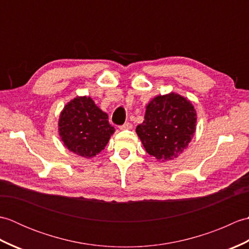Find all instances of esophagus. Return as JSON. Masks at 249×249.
Wrapping results in <instances>:
<instances>
[{
	"label": "esophagus",
	"instance_id": "1",
	"mask_svg": "<svg viewBox=\"0 0 249 249\" xmlns=\"http://www.w3.org/2000/svg\"><path fill=\"white\" fill-rule=\"evenodd\" d=\"M131 128H133V124L129 123V122H127V123H125V124L120 126V129H122V130H124V129H131Z\"/></svg>",
	"mask_w": 249,
	"mask_h": 249
}]
</instances>
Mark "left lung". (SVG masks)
Listing matches in <instances>:
<instances>
[{"instance_id":"1","label":"left lung","mask_w":249,"mask_h":249,"mask_svg":"<svg viewBox=\"0 0 249 249\" xmlns=\"http://www.w3.org/2000/svg\"><path fill=\"white\" fill-rule=\"evenodd\" d=\"M197 114L181 95H160L146 106L144 121L136 128L145 151L158 160H170L186 149L196 130Z\"/></svg>"}]
</instances>
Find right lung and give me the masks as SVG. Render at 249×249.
Returning <instances> with one entry per match:
<instances>
[{
  "instance_id": "add662e5",
  "label": "right lung",
  "mask_w": 249,
  "mask_h": 249,
  "mask_svg": "<svg viewBox=\"0 0 249 249\" xmlns=\"http://www.w3.org/2000/svg\"><path fill=\"white\" fill-rule=\"evenodd\" d=\"M59 131L68 150L89 158L107 145L114 133L108 114L103 112L91 97H76L68 103L60 115Z\"/></svg>"
}]
</instances>
